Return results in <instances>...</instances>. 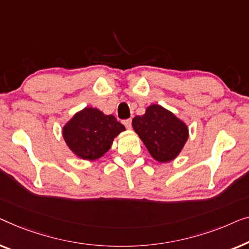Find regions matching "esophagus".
Listing matches in <instances>:
<instances>
[{
  "instance_id": "34e87169",
  "label": "esophagus",
  "mask_w": 249,
  "mask_h": 249,
  "mask_svg": "<svg viewBox=\"0 0 249 249\" xmlns=\"http://www.w3.org/2000/svg\"><path fill=\"white\" fill-rule=\"evenodd\" d=\"M123 124L125 125L126 128L129 129V128L132 127V120H124L123 121Z\"/></svg>"
}]
</instances>
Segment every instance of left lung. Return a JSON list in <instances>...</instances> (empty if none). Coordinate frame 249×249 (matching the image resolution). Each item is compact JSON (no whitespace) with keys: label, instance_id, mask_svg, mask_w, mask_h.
<instances>
[{"label":"left lung","instance_id":"obj_1","mask_svg":"<svg viewBox=\"0 0 249 249\" xmlns=\"http://www.w3.org/2000/svg\"><path fill=\"white\" fill-rule=\"evenodd\" d=\"M132 125L150 155L160 162L176 158L188 139L187 126L159 105L149 106L144 115L133 118Z\"/></svg>","mask_w":249,"mask_h":249}]
</instances>
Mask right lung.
<instances>
[{
    "mask_svg": "<svg viewBox=\"0 0 249 249\" xmlns=\"http://www.w3.org/2000/svg\"><path fill=\"white\" fill-rule=\"evenodd\" d=\"M125 131L113 115H104L97 108L87 107L76 113L63 128L69 148L85 160H96L110 149L114 138Z\"/></svg>",
    "mask_w": 249,
    "mask_h": 249,
    "instance_id": "right-lung-1",
    "label": "right lung"
}]
</instances>
